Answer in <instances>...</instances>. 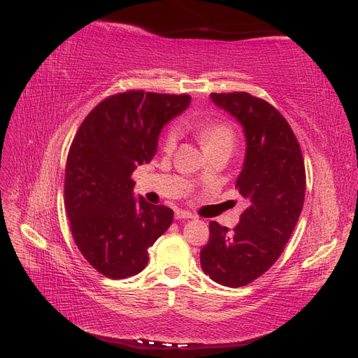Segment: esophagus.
<instances>
[{
  "label": "esophagus",
  "mask_w": 358,
  "mask_h": 358,
  "mask_svg": "<svg viewBox=\"0 0 358 358\" xmlns=\"http://www.w3.org/2000/svg\"><path fill=\"white\" fill-rule=\"evenodd\" d=\"M192 217H194V215H192L190 212H186V210H177L176 212L177 221H181V219H192Z\"/></svg>",
  "instance_id": "34e87169"
}]
</instances>
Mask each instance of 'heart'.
<instances>
[{"mask_svg": "<svg viewBox=\"0 0 358 358\" xmlns=\"http://www.w3.org/2000/svg\"><path fill=\"white\" fill-rule=\"evenodd\" d=\"M177 130L173 127H171L169 130L164 134V141H163V146L164 150L171 151L173 146L177 143ZM198 136L199 141L203 143L204 148L212 145H217V143H228L233 145L234 141V134L233 130L227 124L222 122H213V124H206L203 127L198 128Z\"/></svg>", "mask_w": 358, "mask_h": 358, "instance_id": "obj_1", "label": "heart"}]
</instances>
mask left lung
I'll list each match as a JSON object with an SVG mask.
<instances>
[{
	"mask_svg": "<svg viewBox=\"0 0 358 358\" xmlns=\"http://www.w3.org/2000/svg\"><path fill=\"white\" fill-rule=\"evenodd\" d=\"M241 124L245 159L236 187L248 207L234 230L210 222L201 266L213 281L241 287L259 278L281 255L306 196V168L299 143L278 110L246 92L210 94Z\"/></svg>",
	"mask_w": 358,
	"mask_h": 358,
	"instance_id": "8db88e82",
	"label": "left lung"
}]
</instances>
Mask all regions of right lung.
<instances>
[{
	"mask_svg": "<svg viewBox=\"0 0 358 358\" xmlns=\"http://www.w3.org/2000/svg\"><path fill=\"white\" fill-rule=\"evenodd\" d=\"M190 99L143 90L113 95L92 110L72 141L65 172L72 236L108 278L143 271L148 248L172 224L171 208L134 196L131 176L152 160L163 127L187 110Z\"/></svg>",
	"mask_w": 358,
	"mask_h": 358,
	"instance_id": "right-lung-1",
	"label": "right lung"
}]
</instances>
